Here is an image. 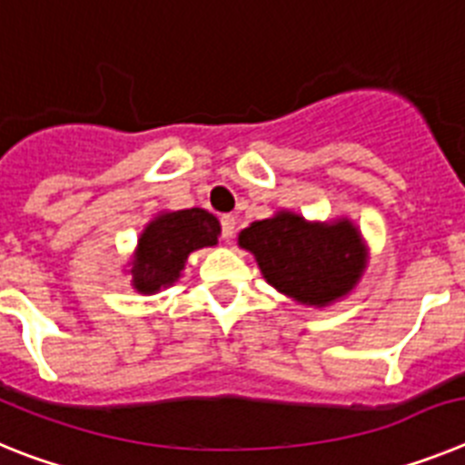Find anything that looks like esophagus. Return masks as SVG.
I'll list each match as a JSON object with an SVG mask.
<instances>
[{
  "instance_id": "esophagus-1",
  "label": "esophagus",
  "mask_w": 465,
  "mask_h": 465,
  "mask_svg": "<svg viewBox=\"0 0 465 465\" xmlns=\"http://www.w3.org/2000/svg\"><path fill=\"white\" fill-rule=\"evenodd\" d=\"M220 224H222V238H227V241H232L233 233H236V217H233V215H222Z\"/></svg>"
}]
</instances>
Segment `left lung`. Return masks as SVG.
<instances>
[{
	"label": "left lung",
	"mask_w": 465,
	"mask_h": 465,
	"mask_svg": "<svg viewBox=\"0 0 465 465\" xmlns=\"http://www.w3.org/2000/svg\"><path fill=\"white\" fill-rule=\"evenodd\" d=\"M238 245L255 255L269 285L309 306L341 300L367 264L353 222H306L288 210L252 222L238 233Z\"/></svg>",
	"instance_id": "left-lung-1"
}]
</instances>
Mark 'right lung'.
Returning a JSON list of instances; mask_svg holds the SVG:
<instances>
[{
	"label": "right lung",
	"instance_id": "right-lung-1",
	"mask_svg": "<svg viewBox=\"0 0 465 465\" xmlns=\"http://www.w3.org/2000/svg\"><path fill=\"white\" fill-rule=\"evenodd\" d=\"M220 222L203 208L161 213L149 222L133 257V285L137 292L154 294L180 278L189 252L217 243Z\"/></svg>",
	"mask_w": 465,
	"mask_h": 465
}]
</instances>
